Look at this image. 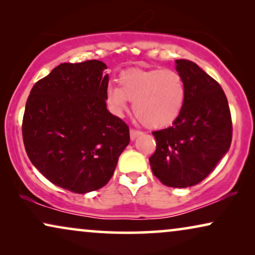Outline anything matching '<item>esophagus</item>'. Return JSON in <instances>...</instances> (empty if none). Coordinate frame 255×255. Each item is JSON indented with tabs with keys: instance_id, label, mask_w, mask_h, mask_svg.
<instances>
[{
	"instance_id": "1",
	"label": "esophagus",
	"mask_w": 255,
	"mask_h": 255,
	"mask_svg": "<svg viewBox=\"0 0 255 255\" xmlns=\"http://www.w3.org/2000/svg\"><path fill=\"white\" fill-rule=\"evenodd\" d=\"M140 134H141V131L135 130V128H131V130H130V137H131L132 140H133V139H135L137 137H139Z\"/></svg>"
}]
</instances>
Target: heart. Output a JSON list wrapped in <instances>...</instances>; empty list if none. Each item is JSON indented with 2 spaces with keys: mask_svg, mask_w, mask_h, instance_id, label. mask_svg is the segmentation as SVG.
<instances>
[{
  "mask_svg": "<svg viewBox=\"0 0 255 255\" xmlns=\"http://www.w3.org/2000/svg\"><path fill=\"white\" fill-rule=\"evenodd\" d=\"M186 100L182 75L174 69H134L120 78V87L107 89V101L115 114L128 109L133 102L135 117L145 127H168L180 116Z\"/></svg>",
  "mask_w": 255,
  "mask_h": 255,
  "instance_id": "obj_1",
  "label": "heart"
}]
</instances>
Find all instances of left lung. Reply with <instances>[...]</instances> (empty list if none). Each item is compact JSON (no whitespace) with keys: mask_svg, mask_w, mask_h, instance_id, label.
I'll use <instances>...</instances> for the list:
<instances>
[{"mask_svg":"<svg viewBox=\"0 0 255 255\" xmlns=\"http://www.w3.org/2000/svg\"><path fill=\"white\" fill-rule=\"evenodd\" d=\"M186 85V100L172 127L153 131L156 148L152 172L167 187L187 188L203 181L229 151L231 113L219 83L186 59L176 60Z\"/></svg>","mask_w":255,"mask_h":255,"instance_id":"obj_1","label":"left lung"}]
</instances>
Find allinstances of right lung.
I'll list each match as a JSON object with an SVG mask.
<instances>
[{
    "label": "right lung",
    "mask_w": 255,
    "mask_h": 255,
    "mask_svg": "<svg viewBox=\"0 0 255 255\" xmlns=\"http://www.w3.org/2000/svg\"><path fill=\"white\" fill-rule=\"evenodd\" d=\"M99 60L64 62L32 87L22 133L33 166L76 194L100 189L130 142L127 123L107 109L108 74Z\"/></svg>",
    "instance_id": "right-lung-1"
}]
</instances>
